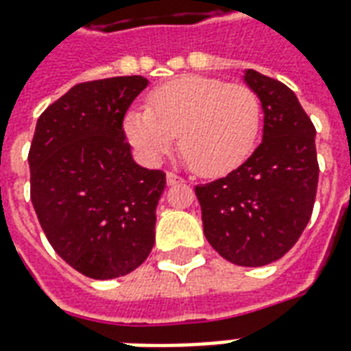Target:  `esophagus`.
Listing matches in <instances>:
<instances>
[{
	"mask_svg": "<svg viewBox=\"0 0 351 351\" xmlns=\"http://www.w3.org/2000/svg\"><path fill=\"white\" fill-rule=\"evenodd\" d=\"M165 178H167V186H176V184L186 182L182 176L175 175V173H167V176H165Z\"/></svg>",
	"mask_w": 351,
	"mask_h": 351,
	"instance_id": "esophagus-1",
	"label": "esophagus"
}]
</instances>
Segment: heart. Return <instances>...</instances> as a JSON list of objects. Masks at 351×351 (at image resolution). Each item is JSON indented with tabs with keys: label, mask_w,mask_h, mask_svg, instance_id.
I'll return each instance as SVG.
<instances>
[{
	"label": "heart",
	"mask_w": 351,
	"mask_h": 351,
	"mask_svg": "<svg viewBox=\"0 0 351 351\" xmlns=\"http://www.w3.org/2000/svg\"><path fill=\"white\" fill-rule=\"evenodd\" d=\"M262 106L255 90L217 77L182 76L149 96V110H132L124 132L158 160L175 145L197 175H227L245 162L261 134Z\"/></svg>",
	"instance_id": "b5f03b06"
}]
</instances>
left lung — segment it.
<instances>
[{
	"instance_id": "1",
	"label": "left lung",
	"mask_w": 351,
	"mask_h": 351,
	"mask_svg": "<svg viewBox=\"0 0 351 351\" xmlns=\"http://www.w3.org/2000/svg\"><path fill=\"white\" fill-rule=\"evenodd\" d=\"M261 98L262 143L240 167L195 186L210 245L236 266H266L287 255L313 214L318 160L316 130L287 85L245 70Z\"/></svg>"
}]
</instances>
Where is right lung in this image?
<instances>
[{
  "label": "right lung",
  "mask_w": 351,
  "mask_h": 351,
  "mask_svg": "<svg viewBox=\"0 0 351 351\" xmlns=\"http://www.w3.org/2000/svg\"><path fill=\"white\" fill-rule=\"evenodd\" d=\"M143 76L77 83L38 117L29 149L31 202L66 264L115 279L147 261L165 173L137 165L123 121Z\"/></svg>",
  "instance_id": "add662e5"
}]
</instances>
